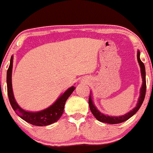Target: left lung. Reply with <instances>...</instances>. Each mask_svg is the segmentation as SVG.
Segmentation results:
<instances>
[{
  "instance_id": "1",
  "label": "left lung",
  "mask_w": 153,
  "mask_h": 153,
  "mask_svg": "<svg viewBox=\"0 0 153 153\" xmlns=\"http://www.w3.org/2000/svg\"><path fill=\"white\" fill-rule=\"evenodd\" d=\"M140 52L138 51L137 52V60L139 64L140 65V68H141V73L142 76H143V86H142L141 91H140V99H139L137 105L135 107L134 109H132L130 112L127 113V114L122 116V117H108V116H106L103 114H101V112H99V111L96 109V108L93 103L92 100H91V96H89L88 99V103H89V107H90V109L92 112V114L94 116L96 117L99 122H103V123H108V124H119V123H122L127 121V119H129L130 117H132L133 115L136 113L137 111L140 109V108L141 107L142 104H143L144 99L145 97V93H146V78H145V68L144 63L142 62L141 59L140 58Z\"/></svg>"
}]
</instances>
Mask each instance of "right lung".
Masks as SVG:
<instances>
[{"mask_svg":"<svg viewBox=\"0 0 153 153\" xmlns=\"http://www.w3.org/2000/svg\"><path fill=\"white\" fill-rule=\"evenodd\" d=\"M12 67H13V57H10V65L7 71L6 81L8 99H9L10 105L16 113L26 122L35 126L43 127V126L50 125L52 123L57 122V120L60 118L63 111H64V106L67 99L72 94L75 88L73 86L70 88L57 99V101L54 104H52V106L46 109L39 112L26 111L19 107L13 97L11 84Z\"/></svg>","mask_w":153,"mask_h":153,"instance_id":"obj_1","label":"right lung"}]
</instances>
